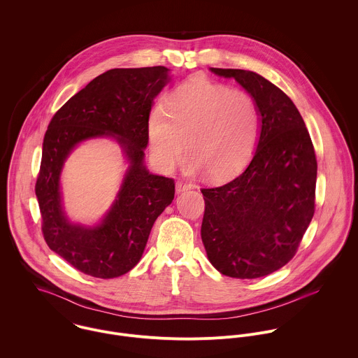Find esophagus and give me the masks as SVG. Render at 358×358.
I'll return each instance as SVG.
<instances>
[{"instance_id": "34e87169", "label": "esophagus", "mask_w": 358, "mask_h": 358, "mask_svg": "<svg viewBox=\"0 0 358 358\" xmlns=\"http://www.w3.org/2000/svg\"><path fill=\"white\" fill-rule=\"evenodd\" d=\"M192 189V186L190 185H187V183H185V182H178L176 183V193L179 194V193H183V192H186V190H190Z\"/></svg>"}]
</instances>
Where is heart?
<instances>
[{"label": "heart", "instance_id": "1", "mask_svg": "<svg viewBox=\"0 0 358 358\" xmlns=\"http://www.w3.org/2000/svg\"><path fill=\"white\" fill-rule=\"evenodd\" d=\"M260 136V113L254 98L204 78L171 91L162 108L148 120L149 148L155 164L171 171L186 149L187 173L205 171L210 179L238 173L252 158Z\"/></svg>", "mask_w": 358, "mask_h": 358}]
</instances>
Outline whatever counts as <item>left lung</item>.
<instances>
[{
	"mask_svg": "<svg viewBox=\"0 0 358 358\" xmlns=\"http://www.w3.org/2000/svg\"><path fill=\"white\" fill-rule=\"evenodd\" d=\"M234 78L255 101L260 136L247 169L203 189L201 238L212 266L233 278H257L285 266L314 215L317 159L294 102L254 71L209 69Z\"/></svg>",
	"mask_w": 358,
	"mask_h": 358,
	"instance_id": "left-lung-1",
	"label": "left lung"
}]
</instances>
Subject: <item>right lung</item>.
<instances>
[{
    "label": "right lung",
    "instance_id": "add662e5",
    "mask_svg": "<svg viewBox=\"0 0 358 358\" xmlns=\"http://www.w3.org/2000/svg\"><path fill=\"white\" fill-rule=\"evenodd\" d=\"M169 81V69L164 66L111 69L52 117L36 183L43 233L52 251L84 274L114 278L134 268L143 255L155 219L173 200V179L153 175L145 165L154 98ZM98 137H111L119 143L129 169L103 220L87 227L68 219L59 175L80 143Z\"/></svg>",
    "mask_w": 358,
    "mask_h": 358
}]
</instances>
